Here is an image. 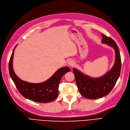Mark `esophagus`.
<instances>
[{
  "label": "esophagus",
  "mask_w": 130,
  "mask_h": 130,
  "mask_svg": "<svg viewBox=\"0 0 130 130\" xmlns=\"http://www.w3.org/2000/svg\"><path fill=\"white\" fill-rule=\"evenodd\" d=\"M68 64L70 67H73L75 65V62L73 60H71L68 62Z\"/></svg>",
  "instance_id": "esophagus-1"
}]
</instances>
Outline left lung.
Wrapping results in <instances>:
<instances>
[{
	"instance_id": "obj_1",
	"label": "left lung",
	"mask_w": 130,
	"mask_h": 130,
	"mask_svg": "<svg viewBox=\"0 0 130 130\" xmlns=\"http://www.w3.org/2000/svg\"><path fill=\"white\" fill-rule=\"evenodd\" d=\"M102 43L115 50V60L112 68L103 76L93 78L73 69L76 85L81 95L88 99H97L108 95L111 92L118 79L121 70V58L117 45L112 39L102 34Z\"/></svg>"
}]
</instances>
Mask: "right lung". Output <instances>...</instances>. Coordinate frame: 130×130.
<instances>
[{
    "label": "right lung",
    "instance_id": "right-lung-1",
    "mask_svg": "<svg viewBox=\"0 0 130 130\" xmlns=\"http://www.w3.org/2000/svg\"><path fill=\"white\" fill-rule=\"evenodd\" d=\"M13 51L9 62V72L13 81L19 92L25 98L32 101L48 103L55 100L58 96V86L60 80L65 73L70 71L68 67H64L58 70L50 78L41 83H31L23 81L16 75L13 68Z\"/></svg>",
    "mask_w": 130,
    "mask_h": 130
}]
</instances>
